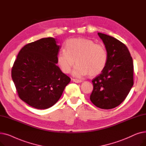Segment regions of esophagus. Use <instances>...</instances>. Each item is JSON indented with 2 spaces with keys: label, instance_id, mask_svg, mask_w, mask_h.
Returning a JSON list of instances; mask_svg holds the SVG:
<instances>
[{
  "label": "esophagus",
  "instance_id": "esophagus-1",
  "mask_svg": "<svg viewBox=\"0 0 146 146\" xmlns=\"http://www.w3.org/2000/svg\"><path fill=\"white\" fill-rule=\"evenodd\" d=\"M73 81L75 83H81L82 82V80H79V79H72Z\"/></svg>",
  "mask_w": 146,
  "mask_h": 146
}]
</instances>
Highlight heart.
I'll list each match as a JSON object with an SVG mask.
<instances>
[{"label": "heart", "mask_w": 146, "mask_h": 146, "mask_svg": "<svg viewBox=\"0 0 146 146\" xmlns=\"http://www.w3.org/2000/svg\"><path fill=\"white\" fill-rule=\"evenodd\" d=\"M64 47L65 50L61 51L57 56V64L64 73H70L76 62L77 65L73 71L75 77L95 76L102 72L108 62L104 46L87 38L69 39Z\"/></svg>", "instance_id": "1"}]
</instances>
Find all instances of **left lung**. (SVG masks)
Masks as SVG:
<instances>
[{"label": "left lung", "instance_id": "8db88e82", "mask_svg": "<svg viewBox=\"0 0 146 146\" xmlns=\"http://www.w3.org/2000/svg\"><path fill=\"white\" fill-rule=\"evenodd\" d=\"M108 53L104 70L92 80L90 99L99 108H114L123 102L133 82V61L126 45L111 36L98 33Z\"/></svg>", "mask_w": 146, "mask_h": 146}]
</instances>
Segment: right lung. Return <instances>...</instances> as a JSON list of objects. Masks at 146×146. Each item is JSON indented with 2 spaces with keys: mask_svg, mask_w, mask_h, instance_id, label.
Segmentation results:
<instances>
[{
  "mask_svg": "<svg viewBox=\"0 0 146 146\" xmlns=\"http://www.w3.org/2000/svg\"><path fill=\"white\" fill-rule=\"evenodd\" d=\"M52 37L25 45L12 68V78L19 97L33 108H50L60 98L70 78L57 66L61 46Z\"/></svg>",
  "mask_w": 146,
  "mask_h": 146,
  "instance_id": "obj_1",
  "label": "right lung"
}]
</instances>
